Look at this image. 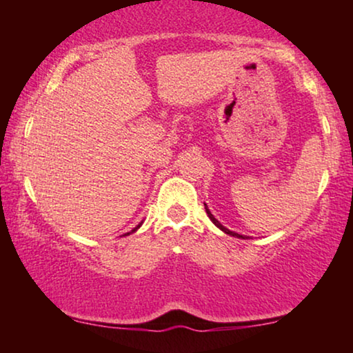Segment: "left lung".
Here are the masks:
<instances>
[{
  "label": "left lung",
  "mask_w": 353,
  "mask_h": 353,
  "mask_svg": "<svg viewBox=\"0 0 353 353\" xmlns=\"http://www.w3.org/2000/svg\"><path fill=\"white\" fill-rule=\"evenodd\" d=\"M204 207H205V212H207V215H209V219L212 220V223H214V225L216 226V228H220V230H221V231H223V233H226V234H230V236H234V238H241V239H245L243 234H238V233H234V231H231V230H228V228H225V226H223V225H221V223H220V221H219V220H216L214 215H212V212H210V209H209V207H207V204H205V202H204Z\"/></svg>",
  "instance_id": "1"
}]
</instances>
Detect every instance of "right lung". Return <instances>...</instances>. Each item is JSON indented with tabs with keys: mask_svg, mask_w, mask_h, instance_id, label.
Returning a JSON list of instances; mask_svg holds the SVG:
<instances>
[{
	"mask_svg": "<svg viewBox=\"0 0 353 353\" xmlns=\"http://www.w3.org/2000/svg\"><path fill=\"white\" fill-rule=\"evenodd\" d=\"M143 225V221H141V223H138L137 226H134V228L132 230V231H128V233H125V234H122V236H128V234H132V233H134V231H137L138 228H139V226H141Z\"/></svg>",
	"mask_w": 353,
	"mask_h": 353,
	"instance_id": "1",
	"label": "right lung"
}]
</instances>
